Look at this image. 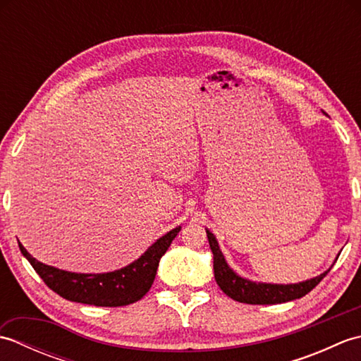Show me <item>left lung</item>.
Listing matches in <instances>:
<instances>
[{
    "label": "left lung",
    "mask_w": 361,
    "mask_h": 361,
    "mask_svg": "<svg viewBox=\"0 0 361 361\" xmlns=\"http://www.w3.org/2000/svg\"><path fill=\"white\" fill-rule=\"evenodd\" d=\"M206 234H208L209 247L214 255V276H216L219 287L225 295L233 298L234 301L243 304H281L293 301V299H299L307 295L331 271V268H329L327 271L317 276V278L299 283H287V286H283V283L252 282L250 279L240 278L239 274H235L228 267L216 237L208 229H206Z\"/></svg>",
    "instance_id": "left-lung-1"
}]
</instances>
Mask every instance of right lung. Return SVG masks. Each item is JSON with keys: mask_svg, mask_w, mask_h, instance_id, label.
<instances>
[{"mask_svg": "<svg viewBox=\"0 0 361 361\" xmlns=\"http://www.w3.org/2000/svg\"><path fill=\"white\" fill-rule=\"evenodd\" d=\"M181 226L172 229L149 247L135 262L116 271L85 274L59 270L56 267L38 262L18 242V247L43 282L57 295L73 302L97 305V307H121L128 305L147 293L157 276L159 259L163 257Z\"/></svg>", "mask_w": 361, "mask_h": 361, "instance_id": "1", "label": "right lung"}]
</instances>
